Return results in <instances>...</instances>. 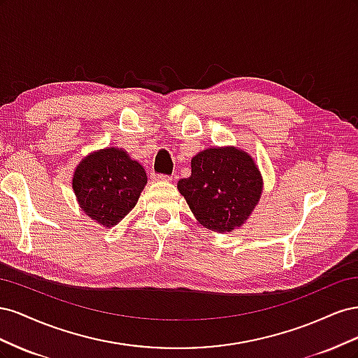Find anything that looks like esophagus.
Returning a JSON list of instances; mask_svg holds the SVG:
<instances>
[{"label": "esophagus", "mask_w": 358, "mask_h": 358, "mask_svg": "<svg viewBox=\"0 0 358 358\" xmlns=\"http://www.w3.org/2000/svg\"><path fill=\"white\" fill-rule=\"evenodd\" d=\"M152 179L154 180H157V182H170L171 180V178L170 176H166V175H152Z\"/></svg>", "instance_id": "esophagus-1"}]
</instances>
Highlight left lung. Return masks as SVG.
<instances>
[{
	"label": "left lung",
	"instance_id": "8db88e82",
	"mask_svg": "<svg viewBox=\"0 0 358 358\" xmlns=\"http://www.w3.org/2000/svg\"><path fill=\"white\" fill-rule=\"evenodd\" d=\"M255 159L236 146H213L191 159V176L178 182L180 196L204 229L231 233L248 221L263 194Z\"/></svg>",
	"mask_w": 358,
	"mask_h": 358
}]
</instances>
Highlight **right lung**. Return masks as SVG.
<instances>
[{
	"label": "right lung",
	"instance_id": "right-lung-1",
	"mask_svg": "<svg viewBox=\"0 0 358 358\" xmlns=\"http://www.w3.org/2000/svg\"><path fill=\"white\" fill-rule=\"evenodd\" d=\"M148 183L143 166L122 148H104L86 155L73 173V191L80 209L112 229L134 209Z\"/></svg>",
	"mask_w": 358,
	"mask_h": 358
}]
</instances>
